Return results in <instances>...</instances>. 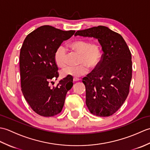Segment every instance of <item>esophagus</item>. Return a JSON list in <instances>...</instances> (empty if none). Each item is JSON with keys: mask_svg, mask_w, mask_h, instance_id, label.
Instances as JSON below:
<instances>
[{"mask_svg": "<svg viewBox=\"0 0 150 150\" xmlns=\"http://www.w3.org/2000/svg\"><path fill=\"white\" fill-rule=\"evenodd\" d=\"M80 79H79V78H73V82H77V81H79Z\"/></svg>", "mask_w": 150, "mask_h": 150, "instance_id": "obj_1", "label": "esophagus"}]
</instances>
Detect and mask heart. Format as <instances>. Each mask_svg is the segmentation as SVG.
<instances>
[{"mask_svg": "<svg viewBox=\"0 0 150 150\" xmlns=\"http://www.w3.org/2000/svg\"><path fill=\"white\" fill-rule=\"evenodd\" d=\"M69 48L80 54L77 66H68L63 68L61 74L64 77L72 76L79 77L86 74L88 67L91 69L97 68L100 64L102 59V50L97 42L90 43L88 40L79 39L73 41L69 44ZM68 50L63 45H60L55 50L54 58L56 64L59 66H64L66 64Z\"/></svg>", "mask_w": 150, "mask_h": 150, "instance_id": "obj_1", "label": "heart"}]
</instances>
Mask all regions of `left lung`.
I'll return each instance as SVG.
<instances>
[{"instance_id":"8db88e82","label":"left lung","mask_w":150,"mask_h":150,"mask_svg":"<svg viewBox=\"0 0 150 150\" xmlns=\"http://www.w3.org/2000/svg\"><path fill=\"white\" fill-rule=\"evenodd\" d=\"M75 35L93 37L100 44L104 53L100 64L82 79L86 87V104L95 115H112L129 94L132 77L129 47L120 34L103 26L77 31Z\"/></svg>"}]
</instances>
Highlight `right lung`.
I'll use <instances>...</instances> for the list:
<instances>
[{"label": "right lung", "mask_w": 150, "mask_h": 150, "mask_svg": "<svg viewBox=\"0 0 150 150\" xmlns=\"http://www.w3.org/2000/svg\"><path fill=\"white\" fill-rule=\"evenodd\" d=\"M75 32L46 25L28 34L24 40L20 52L21 90L31 109L39 115L53 117L61 112L67 92L73 86V81L67 77L55 87L51 88L50 84L59 75L55 50Z\"/></svg>", "instance_id": "add662e5"}]
</instances>
